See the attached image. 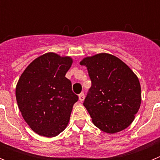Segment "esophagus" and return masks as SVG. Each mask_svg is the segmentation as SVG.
<instances>
[{
	"label": "esophagus",
	"mask_w": 160,
	"mask_h": 160,
	"mask_svg": "<svg viewBox=\"0 0 160 160\" xmlns=\"http://www.w3.org/2000/svg\"><path fill=\"white\" fill-rule=\"evenodd\" d=\"M79 98V101L80 102H82L85 98V95H84V93H81V94L78 95Z\"/></svg>",
	"instance_id": "1"
}]
</instances>
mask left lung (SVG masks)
<instances>
[{"label":"left lung","instance_id":"8db88e82","mask_svg":"<svg viewBox=\"0 0 160 160\" xmlns=\"http://www.w3.org/2000/svg\"><path fill=\"white\" fill-rule=\"evenodd\" d=\"M91 80L83 105L101 131L109 134L129 127L141 104V87L135 73L114 55L102 53L80 62Z\"/></svg>","mask_w":160,"mask_h":160}]
</instances>
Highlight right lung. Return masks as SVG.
<instances>
[{
	"label": "right lung",
	"instance_id": "add662e5",
	"mask_svg": "<svg viewBox=\"0 0 160 160\" xmlns=\"http://www.w3.org/2000/svg\"><path fill=\"white\" fill-rule=\"evenodd\" d=\"M73 59L46 53L33 60L16 87L19 110L29 128L45 137H54L66 129L73 104L78 100L66 76Z\"/></svg>",
	"mask_w": 160,
	"mask_h": 160
}]
</instances>
